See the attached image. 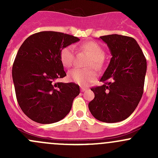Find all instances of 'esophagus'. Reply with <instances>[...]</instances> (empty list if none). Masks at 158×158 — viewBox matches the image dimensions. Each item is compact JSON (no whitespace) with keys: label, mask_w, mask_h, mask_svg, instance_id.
Here are the masks:
<instances>
[{"label":"esophagus","mask_w":158,"mask_h":158,"mask_svg":"<svg viewBox=\"0 0 158 158\" xmlns=\"http://www.w3.org/2000/svg\"><path fill=\"white\" fill-rule=\"evenodd\" d=\"M86 89H87V88H85V87H82V86L80 87L81 92H85V91L86 90Z\"/></svg>","instance_id":"esophagus-1"}]
</instances>
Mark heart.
I'll list each match as a JSON object with an SVG mask.
<instances>
[{
	"mask_svg": "<svg viewBox=\"0 0 158 158\" xmlns=\"http://www.w3.org/2000/svg\"><path fill=\"white\" fill-rule=\"evenodd\" d=\"M82 49L92 57V60L87 63L88 67H95L96 69L101 67L102 61L105 58V51L100 44L90 41L82 44ZM75 56V47L73 45H69L62 49L60 51V60L63 66L67 68L72 67L74 63ZM96 77L97 73L93 69H75L69 73V80L82 86L88 85Z\"/></svg>",
	"mask_w": 158,
	"mask_h": 158,
	"instance_id": "b5f03b06",
	"label": "heart"
}]
</instances>
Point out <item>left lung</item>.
<instances>
[{"label":"left lung","mask_w":158,"mask_h":158,"mask_svg":"<svg viewBox=\"0 0 158 158\" xmlns=\"http://www.w3.org/2000/svg\"><path fill=\"white\" fill-rule=\"evenodd\" d=\"M100 39L112 57L100 79L102 85L91 89L95 98L89 109L97 120L114 123L128 118L138 106L144 92L147 62L134 38L111 34Z\"/></svg>","instance_id":"obj_1"}]
</instances>
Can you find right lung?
Returning a JSON list of instances; mask_svg holds the SVG:
<instances>
[{"mask_svg":"<svg viewBox=\"0 0 158 158\" xmlns=\"http://www.w3.org/2000/svg\"><path fill=\"white\" fill-rule=\"evenodd\" d=\"M79 40L66 33L42 31L30 36L20 46L12 77L17 102L31 120L54 123L71 110L73 99L80 92L79 86L74 82H57L66 76L60 51Z\"/></svg>","mask_w":158,"mask_h":158,"instance_id":"obj_1","label":"right lung"}]
</instances>
